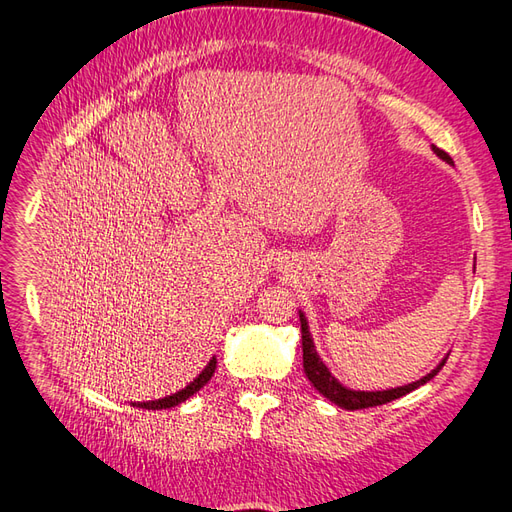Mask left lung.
<instances>
[{
  "mask_svg": "<svg viewBox=\"0 0 512 512\" xmlns=\"http://www.w3.org/2000/svg\"><path fill=\"white\" fill-rule=\"evenodd\" d=\"M433 154H436L438 158H442L444 162H449V165H453L451 156L447 154V151H442L438 147H433ZM299 321H301V345H303V372H306L308 380L314 385V389H319V394L328 398L330 402H334V405H339L343 409H367V407H376V405H385V402H391L396 400L400 396L409 394V391L418 389L420 385L429 383V380L436 376L440 369L444 367V363H447L449 356H444L440 365L436 369H431V372L427 376H422L420 380H416V383H409V385H402V387H391V389H380V391H361V389H350L341 385L339 380L334 378V374L328 369V365H325L321 361L319 352L314 350V341H312V334H310V325H308V319L306 314H303L299 310Z\"/></svg>",
  "mask_w": 512,
  "mask_h": 512,
  "instance_id": "8db88e82",
  "label": "left lung"
}]
</instances>
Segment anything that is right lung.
Here are the masks:
<instances>
[{
	"label": "right lung",
	"mask_w": 512,
	"mask_h": 512,
	"mask_svg": "<svg viewBox=\"0 0 512 512\" xmlns=\"http://www.w3.org/2000/svg\"><path fill=\"white\" fill-rule=\"evenodd\" d=\"M215 367H217V361H215V356H213L211 361H209V365H206L202 372L198 374V378H193L187 387L176 391V394L165 396V398H158V400H149V402H132V405L140 407V409H169V407H176V405H180V402L191 398L195 391H200L206 383H209L213 372H215Z\"/></svg>",
	"instance_id": "obj_1"
}]
</instances>
